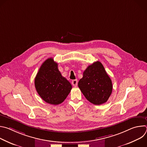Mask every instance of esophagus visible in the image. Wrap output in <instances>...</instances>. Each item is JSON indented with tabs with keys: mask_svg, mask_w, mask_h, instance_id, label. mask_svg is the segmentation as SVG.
Masks as SVG:
<instances>
[{
	"mask_svg": "<svg viewBox=\"0 0 147 147\" xmlns=\"http://www.w3.org/2000/svg\"><path fill=\"white\" fill-rule=\"evenodd\" d=\"M72 83V85L74 86V87H77V84H78V81L77 80H73L71 82Z\"/></svg>",
	"mask_w": 147,
	"mask_h": 147,
	"instance_id": "esophagus-1",
	"label": "esophagus"
}]
</instances>
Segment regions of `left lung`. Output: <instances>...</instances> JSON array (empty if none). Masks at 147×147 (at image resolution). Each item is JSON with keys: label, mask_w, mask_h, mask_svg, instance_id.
<instances>
[{"label": "left lung", "mask_w": 147, "mask_h": 147, "mask_svg": "<svg viewBox=\"0 0 147 147\" xmlns=\"http://www.w3.org/2000/svg\"><path fill=\"white\" fill-rule=\"evenodd\" d=\"M78 86L91 103L99 105L105 103L112 92V82L99 61L90 65L83 73Z\"/></svg>", "instance_id": "8db88e82"}]
</instances>
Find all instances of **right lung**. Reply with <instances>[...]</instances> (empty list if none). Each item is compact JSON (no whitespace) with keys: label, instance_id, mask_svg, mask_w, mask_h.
Segmentation results:
<instances>
[{"label":"right lung","instance_id":"right-lung-1","mask_svg":"<svg viewBox=\"0 0 147 147\" xmlns=\"http://www.w3.org/2000/svg\"><path fill=\"white\" fill-rule=\"evenodd\" d=\"M57 66L53 58L47 59L40 67L34 82L40 98L55 105L63 102L72 88L71 84L61 76Z\"/></svg>","mask_w":147,"mask_h":147}]
</instances>
